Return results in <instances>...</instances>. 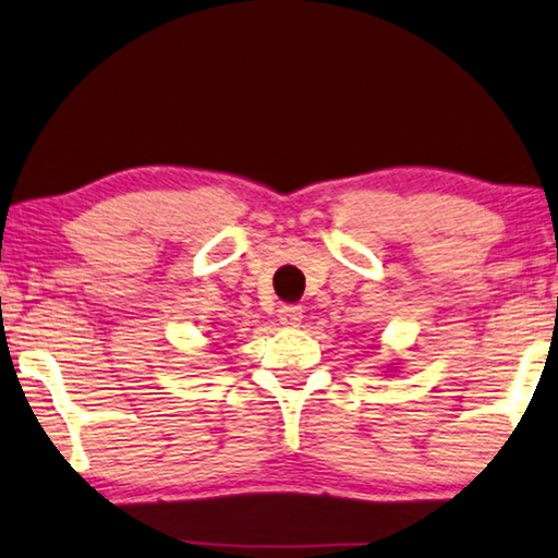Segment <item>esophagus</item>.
I'll return each mask as SVG.
<instances>
[{"instance_id": "esophagus-1", "label": "esophagus", "mask_w": 558, "mask_h": 558, "mask_svg": "<svg viewBox=\"0 0 558 558\" xmlns=\"http://www.w3.org/2000/svg\"><path fill=\"white\" fill-rule=\"evenodd\" d=\"M278 319L283 327H299L301 319H303V308L301 306H280L278 308Z\"/></svg>"}]
</instances>
